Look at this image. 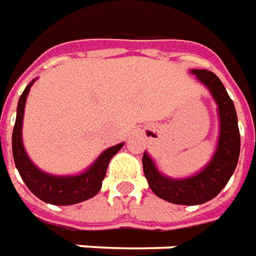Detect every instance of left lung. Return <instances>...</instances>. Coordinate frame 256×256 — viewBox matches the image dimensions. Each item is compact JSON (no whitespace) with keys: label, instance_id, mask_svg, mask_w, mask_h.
Masks as SVG:
<instances>
[{"label":"left lung","instance_id":"8db88e82","mask_svg":"<svg viewBox=\"0 0 256 256\" xmlns=\"http://www.w3.org/2000/svg\"><path fill=\"white\" fill-rule=\"evenodd\" d=\"M190 73L206 85L218 104L220 128L216 150L211 161L193 176L174 179L160 174L148 153H143L142 157L143 172L154 194L180 206H198L216 197L233 175L240 156L237 113L222 81L208 70L193 68Z\"/></svg>","mask_w":256,"mask_h":256}]
</instances>
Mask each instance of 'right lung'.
Here are the masks:
<instances>
[{"label": "right lung", "instance_id": "obj_1", "mask_svg": "<svg viewBox=\"0 0 256 256\" xmlns=\"http://www.w3.org/2000/svg\"><path fill=\"white\" fill-rule=\"evenodd\" d=\"M36 80H32L27 85L26 90L19 98L16 121L12 134V153L18 171L20 174L23 182L30 189L32 194L37 196L40 200L45 201L54 206H72L81 201H85L99 193L102 188V182L108 171V166L114 154L118 153L124 143H118L113 148H106L95 162L82 174L68 175V176H58L41 171L28 158L23 139H22V125H23V114L28 90L32 88Z\"/></svg>", "mask_w": 256, "mask_h": 256}]
</instances>
